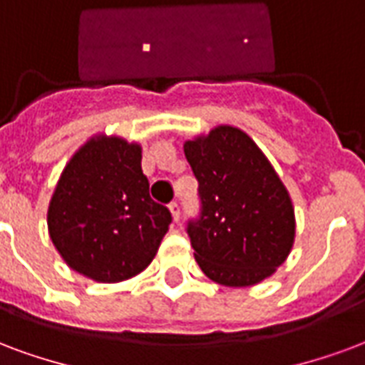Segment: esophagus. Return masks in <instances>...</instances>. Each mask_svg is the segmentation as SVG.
Here are the masks:
<instances>
[{
  "mask_svg": "<svg viewBox=\"0 0 365 365\" xmlns=\"http://www.w3.org/2000/svg\"><path fill=\"white\" fill-rule=\"evenodd\" d=\"M168 207H170V212H172V218L178 222V220H180V203H178V201H172Z\"/></svg>",
  "mask_w": 365,
  "mask_h": 365,
  "instance_id": "esophagus-1",
  "label": "esophagus"
}]
</instances>
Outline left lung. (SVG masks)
<instances>
[{"label": "left lung", "instance_id": "left-lung-1", "mask_svg": "<svg viewBox=\"0 0 365 365\" xmlns=\"http://www.w3.org/2000/svg\"><path fill=\"white\" fill-rule=\"evenodd\" d=\"M199 182L201 215L187 224L195 261L218 284H259L290 255L292 199L250 135L218 125L183 145Z\"/></svg>", "mask_w": 365, "mask_h": 365}]
</instances>
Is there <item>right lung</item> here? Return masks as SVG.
Here are the masks:
<instances>
[{
    "label": "right lung",
    "instance_id": "add662e5",
    "mask_svg": "<svg viewBox=\"0 0 365 365\" xmlns=\"http://www.w3.org/2000/svg\"><path fill=\"white\" fill-rule=\"evenodd\" d=\"M172 222L148 195L141 145L94 135L71 156L48 207V232L79 274L121 282L145 271Z\"/></svg>",
    "mask_w": 365,
    "mask_h": 365
}]
</instances>
